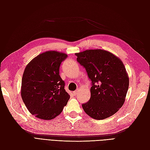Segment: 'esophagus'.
Returning a JSON list of instances; mask_svg holds the SVG:
<instances>
[{"instance_id": "esophagus-1", "label": "esophagus", "mask_w": 150, "mask_h": 150, "mask_svg": "<svg viewBox=\"0 0 150 150\" xmlns=\"http://www.w3.org/2000/svg\"><path fill=\"white\" fill-rule=\"evenodd\" d=\"M79 90H76V91H74V92L72 93H73V94H74V95H75V96H76V95L79 93Z\"/></svg>"}]
</instances>
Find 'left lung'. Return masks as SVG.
<instances>
[{
  "instance_id": "obj_1",
  "label": "left lung",
  "mask_w": 150,
  "mask_h": 150,
  "mask_svg": "<svg viewBox=\"0 0 150 150\" xmlns=\"http://www.w3.org/2000/svg\"><path fill=\"white\" fill-rule=\"evenodd\" d=\"M92 81L89 101L82 104L85 112L101 120L115 115L122 106L129 88V76L123 62L103 49L75 53Z\"/></svg>"
}]
</instances>
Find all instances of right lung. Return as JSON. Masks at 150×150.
<instances>
[{
	"label": "right lung",
	"instance_id": "obj_1",
	"mask_svg": "<svg viewBox=\"0 0 150 150\" xmlns=\"http://www.w3.org/2000/svg\"><path fill=\"white\" fill-rule=\"evenodd\" d=\"M66 54L48 51L39 54L26 66L21 94L26 108L38 118L51 120L59 115L70 96L59 75Z\"/></svg>",
	"mask_w": 150,
	"mask_h": 150
}]
</instances>
